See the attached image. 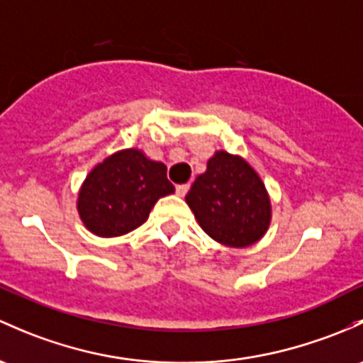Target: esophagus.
<instances>
[{"label": "esophagus", "instance_id": "esophagus-1", "mask_svg": "<svg viewBox=\"0 0 363 363\" xmlns=\"http://www.w3.org/2000/svg\"><path fill=\"white\" fill-rule=\"evenodd\" d=\"M189 191V184H179L177 188H175V193L179 194V196H186V193Z\"/></svg>", "mask_w": 363, "mask_h": 363}]
</instances>
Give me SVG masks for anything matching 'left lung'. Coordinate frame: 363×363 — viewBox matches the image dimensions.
<instances>
[{
	"mask_svg": "<svg viewBox=\"0 0 363 363\" xmlns=\"http://www.w3.org/2000/svg\"><path fill=\"white\" fill-rule=\"evenodd\" d=\"M201 230L228 247H249L262 238L272 220V203L261 177L240 156L217 151L207 172L186 194Z\"/></svg>",
	"mask_w": 363,
	"mask_h": 363,
	"instance_id": "obj_1",
	"label": "left lung"
}]
</instances>
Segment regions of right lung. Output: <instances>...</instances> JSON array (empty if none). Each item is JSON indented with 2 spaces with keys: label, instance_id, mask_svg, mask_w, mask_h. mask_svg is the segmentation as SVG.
I'll return each mask as SVG.
<instances>
[{
  "label": "right lung",
  "instance_id": "add662e5",
  "mask_svg": "<svg viewBox=\"0 0 363 363\" xmlns=\"http://www.w3.org/2000/svg\"><path fill=\"white\" fill-rule=\"evenodd\" d=\"M174 191L162 162H152L139 150H123L86 175L78 212L94 235L120 236L146 223L156 201Z\"/></svg>",
  "mask_w": 363,
  "mask_h": 363
}]
</instances>
